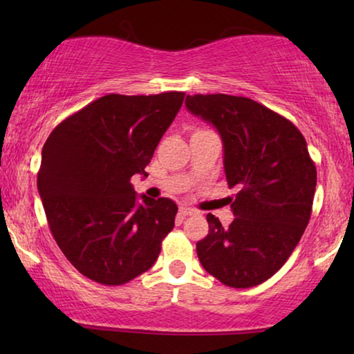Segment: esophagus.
Instances as JSON below:
<instances>
[{
  "label": "esophagus",
  "mask_w": 354,
  "mask_h": 354,
  "mask_svg": "<svg viewBox=\"0 0 354 354\" xmlns=\"http://www.w3.org/2000/svg\"><path fill=\"white\" fill-rule=\"evenodd\" d=\"M195 209H193V207H188V206H180L178 207V214H180L182 217H185V216H192V214H195Z\"/></svg>",
  "instance_id": "34e87169"
}]
</instances>
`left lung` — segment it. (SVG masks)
<instances>
[{
  "label": "left lung",
  "mask_w": 354,
  "mask_h": 354,
  "mask_svg": "<svg viewBox=\"0 0 354 354\" xmlns=\"http://www.w3.org/2000/svg\"><path fill=\"white\" fill-rule=\"evenodd\" d=\"M185 106L219 132L227 183L239 188L229 198V227L206 216L198 258L227 287H254L287 263L311 217L317 172L306 140L283 115L245 96L188 95Z\"/></svg>",
  "instance_id": "1"
}]
</instances>
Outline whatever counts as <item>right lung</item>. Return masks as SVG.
Wrapping results in <instances>:
<instances>
[{
	"label": "right lung",
	"mask_w": 354,
	"mask_h": 354,
	"mask_svg": "<svg viewBox=\"0 0 354 354\" xmlns=\"http://www.w3.org/2000/svg\"><path fill=\"white\" fill-rule=\"evenodd\" d=\"M183 91L111 93L62 120L43 145L37 187L48 225L69 263L95 282L122 285L147 272L174 229L177 205L137 196L176 119Z\"/></svg>",
	"instance_id": "right-lung-1"
}]
</instances>
